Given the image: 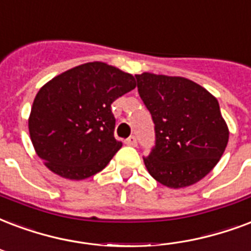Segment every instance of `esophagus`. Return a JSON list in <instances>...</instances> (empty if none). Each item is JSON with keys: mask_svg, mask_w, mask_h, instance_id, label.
Instances as JSON below:
<instances>
[{"mask_svg": "<svg viewBox=\"0 0 251 251\" xmlns=\"http://www.w3.org/2000/svg\"><path fill=\"white\" fill-rule=\"evenodd\" d=\"M125 143L127 146H135V145H137V138H135L134 135H131V137H129V138L126 139Z\"/></svg>", "mask_w": 251, "mask_h": 251, "instance_id": "esophagus-1", "label": "esophagus"}]
</instances>
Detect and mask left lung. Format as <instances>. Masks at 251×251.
Returning a JSON list of instances; mask_svg holds the SVG:
<instances>
[{
	"label": "left lung",
	"instance_id": "8db88e82",
	"mask_svg": "<svg viewBox=\"0 0 251 251\" xmlns=\"http://www.w3.org/2000/svg\"><path fill=\"white\" fill-rule=\"evenodd\" d=\"M135 79L155 125V147L143 158L149 174L174 189L201 180L219 163L229 139L217 99L180 76L143 72Z\"/></svg>",
	"mask_w": 251,
	"mask_h": 251
}]
</instances>
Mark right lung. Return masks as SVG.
<instances>
[{
	"instance_id": "1",
	"label": "right lung",
	"mask_w": 251,
	"mask_h": 251,
	"mask_svg": "<svg viewBox=\"0 0 251 251\" xmlns=\"http://www.w3.org/2000/svg\"><path fill=\"white\" fill-rule=\"evenodd\" d=\"M134 88L133 75L102 62L71 68L45 84L32 102L28 131L46 167L71 180L104 170L122 146L110 105Z\"/></svg>"
}]
</instances>
